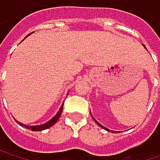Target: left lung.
Listing matches in <instances>:
<instances>
[{
	"label": "left lung",
	"instance_id": "left-lung-1",
	"mask_svg": "<svg viewBox=\"0 0 160 160\" xmlns=\"http://www.w3.org/2000/svg\"><path fill=\"white\" fill-rule=\"evenodd\" d=\"M143 46H144V48L146 49V47H145V46H144V44H143ZM92 118H93V120H94V121H95V122H96V123H97V125H98V126H100V127H101V128H103V129H104V130H106V131H108V132H109V131H110V130H109V129H108V128H106V127H104V126H103V125H101V124H100V123H99V122H98V121H97V120H96V119H95V118H93V117H92ZM112 132H113V133H115V132H115V131H111Z\"/></svg>",
	"mask_w": 160,
	"mask_h": 160
}]
</instances>
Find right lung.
Wrapping results in <instances>:
<instances>
[{
	"label": "right lung",
	"instance_id": "right-lung-1",
	"mask_svg": "<svg viewBox=\"0 0 160 160\" xmlns=\"http://www.w3.org/2000/svg\"><path fill=\"white\" fill-rule=\"evenodd\" d=\"M30 34H28V36H29ZM27 36V37H28ZM26 37V38H27ZM63 107H64V103L62 104V106H61V108H59V110L58 112L56 113V115L53 117V118H52L49 121H47L46 123H43V124H41V125H34V126H28V125H25V124H22V123H20V122H18L17 120H16V122L19 124V125H21L22 127H24V128H27V129H28V130H31V131H33V132H41V131H43V130H45V129H48L50 127H52V125H54L55 124V122L58 120V118H60V116H61V114H62V111H63Z\"/></svg>",
	"mask_w": 160,
	"mask_h": 160
}]
</instances>
